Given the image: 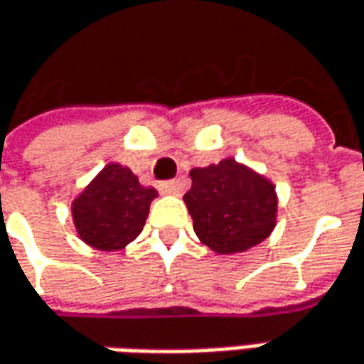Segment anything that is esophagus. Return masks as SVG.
I'll return each instance as SVG.
<instances>
[{"label":"esophagus","instance_id":"esophagus-1","mask_svg":"<svg viewBox=\"0 0 364 364\" xmlns=\"http://www.w3.org/2000/svg\"><path fill=\"white\" fill-rule=\"evenodd\" d=\"M158 188H160L161 194H178L180 184H178V180H166V182H161Z\"/></svg>","mask_w":364,"mask_h":364}]
</instances>
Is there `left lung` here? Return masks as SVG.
Instances as JSON below:
<instances>
[{
	"mask_svg": "<svg viewBox=\"0 0 364 364\" xmlns=\"http://www.w3.org/2000/svg\"><path fill=\"white\" fill-rule=\"evenodd\" d=\"M184 203L194 232L213 251L229 255L255 247L275 227L277 196L269 180L232 158L190 170Z\"/></svg>",
	"mask_w": 364,
	"mask_h": 364,
	"instance_id": "obj_1",
	"label": "left lung"
}]
</instances>
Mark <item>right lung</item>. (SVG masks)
<instances>
[{
  "mask_svg": "<svg viewBox=\"0 0 364 364\" xmlns=\"http://www.w3.org/2000/svg\"><path fill=\"white\" fill-rule=\"evenodd\" d=\"M156 196L129 168L109 164L73 203L78 237L101 251L123 249L141 232Z\"/></svg>",
  "mask_w": 364,
  "mask_h": 364,
  "instance_id": "obj_1",
  "label": "right lung"
}]
</instances>
